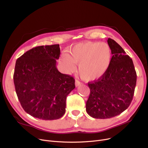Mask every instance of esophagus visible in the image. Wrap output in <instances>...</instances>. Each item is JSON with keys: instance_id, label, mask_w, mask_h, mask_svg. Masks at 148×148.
<instances>
[{"instance_id": "obj_1", "label": "esophagus", "mask_w": 148, "mask_h": 148, "mask_svg": "<svg viewBox=\"0 0 148 148\" xmlns=\"http://www.w3.org/2000/svg\"><path fill=\"white\" fill-rule=\"evenodd\" d=\"M81 84H82V83H81L80 81H79L78 80H75V86H80Z\"/></svg>"}]
</instances>
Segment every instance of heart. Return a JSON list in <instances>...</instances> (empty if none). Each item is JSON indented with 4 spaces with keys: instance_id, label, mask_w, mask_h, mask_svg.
Wrapping results in <instances>:
<instances>
[{
    "instance_id": "obj_1",
    "label": "heart",
    "mask_w": 148,
    "mask_h": 148,
    "mask_svg": "<svg viewBox=\"0 0 148 148\" xmlns=\"http://www.w3.org/2000/svg\"><path fill=\"white\" fill-rule=\"evenodd\" d=\"M111 57V50L108 44L84 42L71 48L60 62L66 73L73 71L74 64H78V73L81 78L85 81H92L106 72Z\"/></svg>"
}]
</instances>
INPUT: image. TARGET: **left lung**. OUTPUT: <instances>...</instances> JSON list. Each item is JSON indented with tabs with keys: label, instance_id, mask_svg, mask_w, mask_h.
Returning a JSON list of instances; mask_svg holds the SVG:
<instances>
[{
	"label": "left lung",
	"instance_id": "left-lung-1",
	"mask_svg": "<svg viewBox=\"0 0 148 148\" xmlns=\"http://www.w3.org/2000/svg\"><path fill=\"white\" fill-rule=\"evenodd\" d=\"M108 43L112 54L110 65L98 80L88 83L90 95L86 111L95 119H110L125 111L132 100L136 85L132 60L115 40L109 38Z\"/></svg>",
	"mask_w": 148,
	"mask_h": 148
}]
</instances>
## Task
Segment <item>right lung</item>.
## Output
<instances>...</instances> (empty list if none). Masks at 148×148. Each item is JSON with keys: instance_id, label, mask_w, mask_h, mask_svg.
Returning a JSON list of instances; mask_svg holds the SVG:
<instances>
[{"instance_id": "1", "label": "right lung", "mask_w": 148, "mask_h": 148, "mask_svg": "<svg viewBox=\"0 0 148 148\" xmlns=\"http://www.w3.org/2000/svg\"><path fill=\"white\" fill-rule=\"evenodd\" d=\"M59 45L33 48L16 60L13 75L18 99L25 111L45 120L61 118L75 86L73 77L60 73Z\"/></svg>"}]
</instances>
